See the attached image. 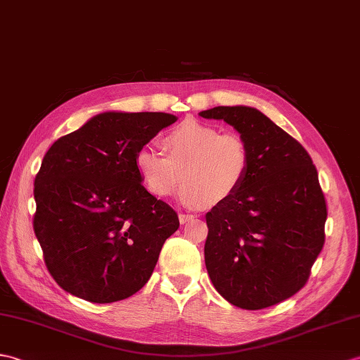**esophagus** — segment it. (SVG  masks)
Segmentation results:
<instances>
[{
  "label": "esophagus",
  "instance_id": "1",
  "mask_svg": "<svg viewBox=\"0 0 360 360\" xmlns=\"http://www.w3.org/2000/svg\"><path fill=\"white\" fill-rule=\"evenodd\" d=\"M195 216L193 214H188V213H179V221H181V224H186V222H188L190 219H193Z\"/></svg>",
  "mask_w": 360,
  "mask_h": 360
}]
</instances>
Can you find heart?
<instances>
[{"label":"heart","mask_w":360,"mask_h":360,"mask_svg":"<svg viewBox=\"0 0 360 360\" xmlns=\"http://www.w3.org/2000/svg\"><path fill=\"white\" fill-rule=\"evenodd\" d=\"M165 155L141 147L135 165L146 188L170 198L186 182L181 200L187 205H218L238 193L245 182L252 155L239 133L222 131L196 120H186L161 139Z\"/></svg>","instance_id":"obj_1"}]
</instances>
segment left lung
<instances>
[{"mask_svg": "<svg viewBox=\"0 0 360 360\" xmlns=\"http://www.w3.org/2000/svg\"><path fill=\"white\" fill-rule=\"evenodd\" d=\"M247 141L252 164L235 196L205 214L207 271L230 304L262 310L302 288L325 242L327 202L307 150L256 108L214 107Z\"/></svg>", "mask_w": 360, "mask_h": 360, "instance_id": "1", "label": "left lung"}]
</instances>
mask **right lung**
<instances>
[{"label": "right lung", "mask_w": 360, "mask_h": 360, "mask_svg": "<svg viewBox=\"0 0 360 360\" xmlns=\"http://www.w3.org/2000/svg\"><path fill=\"white\" fill-rule=\"evenodd\" d=\"M174 121L161 112L101 113L47 150L33 190V230L67 293L110 304L150 279L179 218L142 186L135 155Z\"/></svg>", "instance_id": "right-lung-1"}]
</instances>
